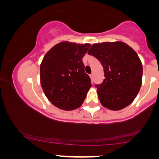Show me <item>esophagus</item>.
Listing matches in <instances>:
<instances>
[{"instance_id":"esophagus-1","label":"esophagus","mask_w":159,"mask_h":159,"mask_svg":"<svg viewBox=\"0 0 159 159\" xmlns=\"http://www.w3.org/2000/svg\"><path fill=\"white\" fill-rule=\"evenodd\" d=\"M90 78H91V80H92V81H93V74H91L90 75Z\"/></svg>"}]
</instances>
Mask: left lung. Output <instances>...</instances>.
I'll return each instance as SVG.
<instances>
[{"instance_id":"8db88e82","label":"left lung","mask_w":159,"mask_h":159,"mask_svg":"<svg viewBox=\"0 0 159 159\" xmlns=\"http://www.w3.org/2000/svg\"><path fill=\"white\" fill-rule=\"evenodd\" d=\"M88 53L104 68L105 79L95 84L101 104L111 110L130 104L142 84L143 66L137 53L122 42L93 44Z\"/></svg>"}]
</instances>
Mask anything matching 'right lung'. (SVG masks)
<instances>
[{
  "label": "right lung",
  "mask_w": 159,
  "mask_h": 159,
  "mask_svg": "<svg viewBox=\"0 0 159 159\" xmlns=\"http://www.w3.org/2000/svg\"><path fill=\"white\" fill-rule=\"evenodd\" d=\"M90 47V44L60 42L44 55L40 66L42 88L57 108L73 110L84 102L91 84L82 58Z\"/></svg>",
  "instance_id": "1"
}]
</instances>
